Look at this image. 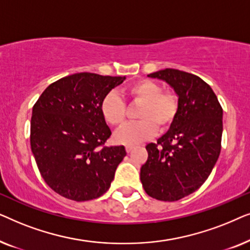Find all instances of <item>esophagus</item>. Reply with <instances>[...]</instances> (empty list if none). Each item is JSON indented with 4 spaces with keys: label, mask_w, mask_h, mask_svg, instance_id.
Masks as SVG:
<instances>
[{
    "label": "esophagus",
    "mask_w": 250,
    "mask_h": 250,
    "mask_svg": "<svg viewBox=\"0 0 250 250\" xmlns=\"http://www.w3.org/2000/svg\"><path fill=\"white\" fill-rule=\"evenodd\" d=\"M134 148H135V146H133V145H127V146H125L126 151H127V152H131V151H132V150H133V149H134Z\"/></svg>",
    "instance_id": "esophagus-1"
}]
</instances>
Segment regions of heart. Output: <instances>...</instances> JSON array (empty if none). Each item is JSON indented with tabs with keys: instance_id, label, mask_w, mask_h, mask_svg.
<instances>
[{
	"instance_id": "heart-1",
	"label": "heart",
	"mask_w": 250,
	"mask_h": 250,
	"mask_svg": "<svg viewBox=\"0 0 250 250\" xmlns=\"http://www.w3.org/2000/svg\"><path fill=\"white\" fill-rule=\"evenodd\" d=\"M124 94L133 102L141 104L139 122L125 125L115 134L123 145H136L151 138L157 128L165 131L177 117L180 102L172 91H163L162 85L150 80H140L124 88ZM102 117L112 127H121L126 121V104L116 92H109L100 104Z\"/></svg>"
}]
</instances>
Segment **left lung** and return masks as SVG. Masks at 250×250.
I'll list each match as a JSON object with an SVG mask.
<instances>
[{"label":"left lung","mask_w":250,"mask_h":250,"mask_svg":"<svg viewBox=\"0 0 250 250\" xmlns=\"http://www.w3.org/2000/svg\"><path fill=\"white\" fill-rule=\"evenodd\" d=\"M148 76L174 88L180 109L168 132L146 146L148 159L140 179L148 196L175 201L199 189L213 170L221 152L223 109L211 87L196 75L166 68Z\"/></svg>","instance_id":"8db88e82"}]
</instances>
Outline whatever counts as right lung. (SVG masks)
Wrapping results in <instances>:
<instances>
[{
	"label": "right lung",
	"instance_id": "1",
	"mask_svg": "<svg viewBox=\"0 0 250 250\" xmlns=\"http://www.w3.org/2000/svg\"><path fill=\"white\" fill-rule=\"evenodd\" d=\"M125 77L77 73L49 85L33 107L30 148L45 183L67 199L86 201L110 188L124 146H104L111 131L100 104Z\"/></svg>",
	"mask_w": 250,
	"mask_h": 250
}]
</instances>
